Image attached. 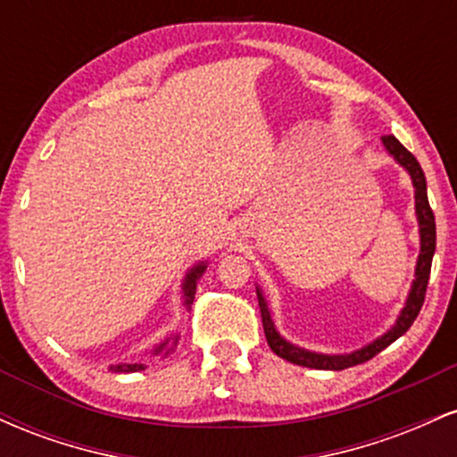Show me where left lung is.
<instances>
[{"label": "left lung", "mask_w": 457, "mask_h": 457, "mask_svg": "<svg viewBox=\"0 0 457 457\" xmlns=\"http://www.w3.org/2000/svg\"><path fill=\"white\" fill-rule=\"evenodd\" d=\"M382 145H385V150L389 152L391 159L406 170V174L411 176L412 187H414V214H417V223H419V258H417V266H414V279L411 283V290H408L406 303H403L395 324H393L386 333H382L380 337H376L374 342H370L359 350H353V353L324 354V353H313V350L301 348V345L287 342L286 337H281V333L277 330L275 322H272L269 301H266L264 292H262V287L258 286L255 287V292H258V303L262 312V324H264L266 342H269L272 353L281 356V359L290 361V363L312 367V370H330V371H339V370H345V367L365 363V361H370L371 356L382 353V350H385L386 345H391L395 339H400L402 335L412 327L414 318H417L419 312H421L423 298H426V287L429 281V269H432V258H434V251H436V221H434V212L428 202L426 176H423V170L417 162V159H414L411 152L403 148L393 135L382 137Z\"/></svg>", "instance_id": "obj_1"}]
</instances>
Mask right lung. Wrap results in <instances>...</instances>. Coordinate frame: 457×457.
I'll return each mask as SVG.
<instances>
[{
  "label": "right lung",
  "instance_id": "right-lung-1",
  "mask_svg": "<svg viewBox=\"0 0 457 457\" xmlns=\"http://www.w3.org/2000/svg\"><path fill=\"white\" fill-rule=\"evenodd\" d=\"M206 269H208V262H204V260L197 262L193 269H188L185 279H182V305H185L187 309H191V305H193V298H195V290H197V281L202 279V275L206 272ZM178 339H180V335L178 333L165 337L161 344H156L154 348H152V356H167L170 353H174V348L178 345ZM141 370H145L144 363L112 365V371H115V374H130V371H141Z\"/></svg>",
  "mask_w": 457,
  "mask_h": 457
}]
</instances>
